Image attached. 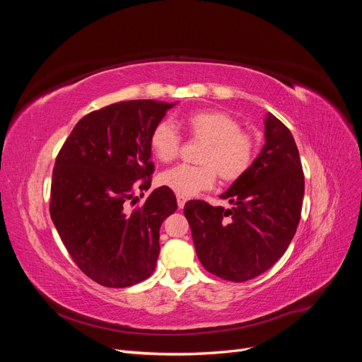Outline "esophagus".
<instances>
[{
  "label": "esophagus",
  "instance_id": "34e87169",
  "mask_svg": "<svg viewBox=\"0 0 362 362\" xmlns=\"http://www.w3.org/2000/svg\"><path fill=\"white\" fill-rule=\"evenodd\" d=\"M177 202H178V208H184V205H185V202H187V199L184 198V196H177Z\"/></svg>",
  "mask_w": 362,
  "mask_h": 362
}]
</instances>
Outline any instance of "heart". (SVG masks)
Here are the masks:
<instances>
[{
	"mask_svg": "<svg viewBox=\"0 0 362 362\" xmlns=\"http://www.w3.org/2000/svg\"><path fill=\"white\" fill-rule=\"evenodd\" d=\"M184 124L192 140L204 141L201 166L181 164L161 173L160 182L178 196H193L210 189L216 177L223 182L240 180L250 169L255 157V140L242 129L237 117L222 110H201L185 116ZM152 154L161 163L180 156L181 136L170 120L158 122L149 136Z\"/></svg>",
	"mask_w": 362,
	"mask_h": 362,
	"instance_id": "heart-1",
	"label": "heart"
}]
</instances>
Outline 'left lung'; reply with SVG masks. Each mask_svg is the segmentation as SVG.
<instances>
[{
	"label": "left lung",
	"instance_id": "8db88e82",
	"mask_svg": "<svg viewBox=\"0 0 362 362\" xmlns=\"http://www.w3.org/2000/svg\"><path fill=\"white\" fill-rule=\"evenodd\" d=\"M266 144L250 169L221 198L231 210L189 201V221L201 264L225 281L245 282L269 270L287 250L302 211L305 180L298 146L279 119L267 113Z\"/></svg>",
	"mask_w": 362,
	"mask_h": 362
}]
</instances>
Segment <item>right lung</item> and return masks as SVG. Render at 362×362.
Returning a JSON list of instances; mask_svg holds the SVG:
<instances>
[{
	"label": "right lung",
	"instance_id": "obj_1",
	"mask_svg": "<svg viewBox=\"0 0 362 362\" xmlns=\"http://www.w3.org/2000/svg\"><path fill=\"white\" fill-rule=\"evenodd\" d=\"M175 104L122 101L86 115L52 170L49 214L84 275L110 288L131 287L156 270L160 226L178 205L168 187L152 190L149 136Z\"/></svg>",
	"mask_w": 362,
	"mask_h": 362
}]
</instances>
